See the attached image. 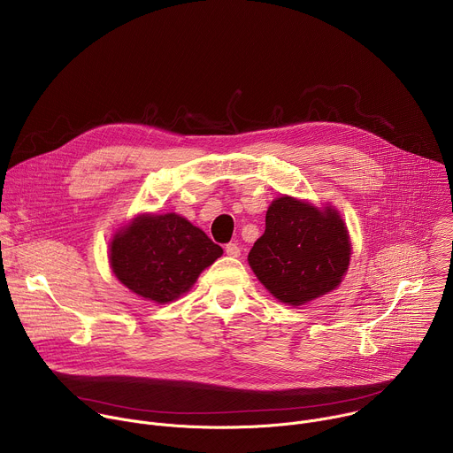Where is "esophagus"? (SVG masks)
Masks as SVG:
<instances>
[{"label":"esophagus","mask_w":453,"mask_h":453,"mask_svg":"<svg viewBox=\"0 0 453 453\" xmlns=\"http://www.w3.org/2000/svg\"><path fill=\"white\" fill-rule=\"evenodd\" d=\"M226 252H227V256L238 257V256H240V247H238V243H234V242L227 243V245H226Z\"/></svg>","instance_id":"1"}]
</instances>
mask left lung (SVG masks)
I'll return each mask as SVG.
<instances>
[{
  "mask_svg": "<svg viewBox=\"0 0 453 453\" xmlns=\"http://www.w3.org/2000/svg\"><path fill=\"white\" fill-rule=\"evenodd\" d=\"M349 260V231L337 208H317L290 196L271 203L265 233L247 256L257 281L288 306H303L335 290Z\"/></svg>",
  "mask_w": 453,
  "mask_h": 453,
  "instance_id": "1",
  "label": "left lung"
}]
</instances>
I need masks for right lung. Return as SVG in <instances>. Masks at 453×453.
Here are the masks:
<instances>
[{
    "label": "right lung",
    "mask_w": 453,
    "mask_h": 453,
    "mask_svg": "<svg viewBox=\"0 0 453 453\" xmlns=\"http://www.w3.org/2000/svg\"><path fill=\"white\" fill-rule=\"evenodd\" d=\"M222 252L201 227L177 213H140L112 234L109 265L123 287L166 304L189 292Z\"/></svg>",
    "instance_id": "obj_1"
}]
</instances>
